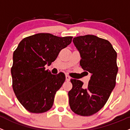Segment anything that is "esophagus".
<instances>
[{
    "mask_svg": "<svg viewBox=\"0 0 130 130\" xmlns=\"http://www.w3.org/2000/svg\"><path fill=\"white\" fill-rule=\"evenodd\" d=\"M65 78H66V81H70V76H69V75H66L65 76Z\"/></svg>",
    "mask_w": 130,
    "mask_h": 130,
    "instance_id": "obj_1",
    "label": "esophagus"
}]
</instances>
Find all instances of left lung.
<instances>
[{
    "label": "left lung",
    "mask_w": 130,
    "mask_h": 130,
    "mask_svg": "<svg viewBox=\"0 0 130 130\" xmlns=\"http://www.w3.org/2000/svg\"><path fill=\"white\" fill-rule=\"evenodd\" d=\"M73 42L81 56L80 66L91 76L87 87L80 80L71 79L69 105L75 113L88 117L104 106L115 87L117 54L109 41L95 35L76 37Z\"/></svg>",
    "instance_id": "obj_1"
}]
</instances>
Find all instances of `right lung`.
<instances>
[{"mask_svg": "<svg viewBox=\"0 0 130 130\" xmlns=\"http://www.w3.org/2000/svg\"><path fill=\"white\" fill-rule=\"evenodd\" d=\"M72 38L37 34L22 39L13 52L12 88L19 102L29 112L44 113L52 107L65 75L62 72L52 74L45 65H51Z\"/></svg>", "mask_w": 130, "mask_h": 130, "instance_id": "obj_1", "label": "right lung"}]
</instances>
